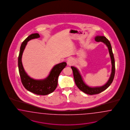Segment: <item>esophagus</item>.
Segmentation results:
<instances>
[{
  "instance_id": "34e87169",
  "label": "esophagus",
  "mask_w": 130,
  "mask_h": 130,
  "mask_svg": "<svg viewBox=\"0 0 130 130\" xmlns=\"http://www.w3.org/2000/svg\"><path fill=\"white\" fill-rule=\"evenodd\" d=\"M73 63V59H68V61H67V64L68 65H72Z\"/></svg>"
}]
</instances>
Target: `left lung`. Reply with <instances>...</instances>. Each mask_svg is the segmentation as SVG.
<instances>
[{
	"mask_svg": "<svg viewBox=\"0 0 130 130\" xmlns=\"http://www.w3.org/2000/svg\"><path fill=\"white\" fill-rule=\"evenodd\" d=\"M95 40L97 42H102L105 44L109 50V54L110 56L111 62L112 65L111 68V73L110 74V77L107 83L104 85L103 86L101 87H91L88 86L84 83L83 80L82 76L80 74L78 70L74 67L71 66V68L73 71V77L75 80V84L77 86L80 91H82L85 93L89 95H94L99 94L102 92L103 91H105L112 82L114 79L115 75V60H114V56L112 51V48L110 45V42L109 40L107 39L104 36H97L95 38Z\"/></svg>",
	"mask_w": 130,
	"mask_h": 130,
	"instance_id": "obj_1",
	"label": "left lung"
}]
</instances>
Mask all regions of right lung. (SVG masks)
<instances>
[{"mask_svg":"<svg viewBox=\"0 0 130 130\" xmlns=\"http://www.w3.org/2000/svg\"><path fill=\"white\" fill-rule=\"evenodd\" d=\"M39 37L38 33L32 34L25 39L21 44L18 58V67L21 80L25 89L36 94L46 95L55 91L58 85V77L61 71L66 66L67 63L63 62L56 65L51 70L49 75L43 79H34L28 76L22 65L21 61L22 54L28 41Z\"/></svg>","mask_w":130,"mask_h":130,"instance_id":"1","label":"right lung"}]
</instances>
